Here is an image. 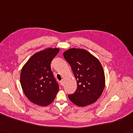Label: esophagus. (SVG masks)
<instances>
[{"label":"esophagus","mask_w":133,"mask_h":133,"mask_svg":"<svg viewBox=\"0 0 133 133\" xmlns=\"http://www.w3.org/2000/svg\"><path fill=\"white\" fill-rule=\"evenodd\" d=\"M63 79H62V81L60 82V83H61V85H63Z\"/></svg>","instance_id":"1"}]
</instances>
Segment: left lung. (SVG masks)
<instances>
[{
	"label": "left lung",
	"mask_w": 133,
	"mask_h": 133,
	"mask_svg": "<svg viewBox=\"0 0 133 133\" xmlns=\"http://www.w3.org/2000/svg\"><path fill=\"white\" fill-rule=\"evenodd\" d=\"M63 55L71 67L78 84L75 93L69 95V99L79 107L93 104L100 97L105 84L100 61L82 49H70Z\"/></svg>",
	"instance_id": "obj_1"
}]
</instances>
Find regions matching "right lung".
<instances>
[{
	"label": "right lung",
	"mask_w": 133,
	"mask_h": 133,
	"mask_svg": "<svg viewBox=\"0 0 133 133\" xmlns=\"http://www.w3.org/2000/svg\"><path fill=\"white\" fill-rule=\"evenodd\" d=\"M59 48H46L30 57L21 69L20 83L26 97L33 103L45 107L55 99L59 85L50 64Z\"/></svg>",
	"instance_id": "add662e5"
}]
</instances>
